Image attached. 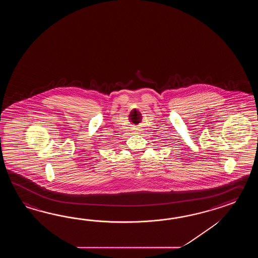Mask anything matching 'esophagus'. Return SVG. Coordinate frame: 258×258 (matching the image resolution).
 Returning <instances> with one entry per match:
<instances>
[{"label": "esophagus", "instance_id": "34e87169", "mask_svg": "<svg viewBox=\"0 0 258 258\" xmlns=\"http://www.w3.org/2000/svg\"><path fill=\"white\" fill-rule=\"evenodd\" d=\"M137 132H140V129H139V128H137Z\"/></svg>", "mask_w": 258, "mask_h": 258}]
</instances>
